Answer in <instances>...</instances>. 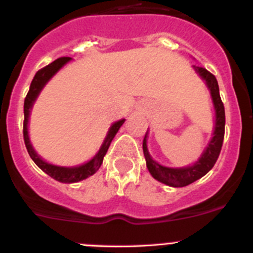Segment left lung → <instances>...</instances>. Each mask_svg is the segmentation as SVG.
Listing matches in <instances>:
<instances>
[{"instance_id": "obj_1", "label": "left lung", "mask_w": 253, "mask_h": 253, "mask_svg": "<svg viewBox=\"0 0 253 253\" xmlns=\"http://www.w3.org/2000/svg\"><path fill=\"white\" fill-rule=\"evenodd\" d=\"M194 69L208 84V88L210 89L211 97H212L213 107H215L216 113L213 136L210 140V143H209L208 148L205 149V151L201 155V158L194 165H190V167L186 168H179V169L176 168V169H174V168L163 167L159 163H156L155 160H153V158L149 154L148 146H146L148 131H146L143 140L144 156H145L146 167H148V170L151 174V176L158 180V181L172 187L187 186V185L192 184L194 181L203 177L204 175L208 174L213 168L218 155H220L223 143V136H225V107H223V103L221 100L216 77L212 73H210L208 69L203 68V67L194 66Z\"/></svg>"}]
</instances>
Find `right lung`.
Here are the masks:
<instances>
[{
    "label": "right lung",
    "instance_id": "right-lung-1",
    "mask_svg": "<svg viewBox=\"0 0 253 253\" xmlns=\"http://www.w3.org/2000/svg\"><path fill=\"white\" fill-rule=\"evenodd\" d=\"M71 57H61V58L56 59L54 62H52L48 66L43 67L42 69L37 72L33 77L32 82H31L30 90H28L27 95L25 98V120H23V139H25L26 148H27L28 154H30L31 159L36 163L38 168L41 170L45 172L47 175H49L50 177H53L54 180L59 182H66V184H71V182H78L81 180L86 179V177L92 176L94 172L98 171V169L100 168L103 163V158L107 154L108 149H109L110 143L114 139L115 134L118 133L119 128L123 125V123L125 122V119L118 120L114 124L110 126L109 131H108V135L105 138L104 143L100 146L99 151L95 154L94 158L92 160H89L88 163L83 165H79V167H73V168H64V167H57V165H52L45 163L44 160L40 158L37 155V153L35 151V149L32 148V144H31L30 138H28V130H27V124H28V118H30V112L31 108H32L33 103H35L36 98L38 97L40 92L42 90L43 86L45 85L48 81L52 78L67 62L71 61Z\"/></svg>",
    "mask_w": 253,
    "mask_h": 253
}]
</instances>
